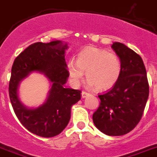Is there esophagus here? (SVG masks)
Returning a JSON list of instances; mask_svg holds the SVG:
<instances>
[{"label":"esophagus","instance_id":"obj_1","mask_svg":"<svg viewBox=\"0 0 157 157\" xmlns=\"http://www.w3.org/2000/svg\"><path fill=\"white\" fill-rule=\"evenodd\" d=\"M89 95H90V94H88V93L85 92V91H82V93H81L82 98H85V97H88Z\"/></svg>","mask_w":157,"mask_h":157}]
</instances>
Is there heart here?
<instances>
[{"mask_svg":"<svg viewBox=\"0 0 157 157\" xmlns=\"http://www.w3.org/2000/svg\"><path fill=\"white\" fill-rule=\"evenodd\" d=\"M70 78L78 86L84 73L87 84L98 90H106L117 83L122 72L121 59L117 54L94 47H87L77 54V62L71 59L67 63Z\"/></svg>","mask_w":157,"mask_h":157,"instance_id":"obj_1","label":"heart"}]
</instances>
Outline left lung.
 <instances>
[{
	"label": "left lung",
	"instance_id": "8db88e82",
	"mask_svg": "<svg viewBox=\"0 0 157 157\" xmlns=\"http://www.w3.org/2000/svg\"><path fill=\"white\" fill-rule=\"evenodd\" d=\"M111 48L121 59L122 72L112 89L98 96L100 103L93 121L104 134L122 136L140 121L148 100L149 83L140 56L119 42L113 43Z\"/></svg>",
	"mask_w": 157,
	"mask_h": 157
}]
</instances>
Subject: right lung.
<instances>
[{"label":"right lung","instance_id":"1","mask_svg":"<svg viewBox=\"0 0 157 157\" xmlns=\"http://www.w3.org/2000/svg\"><path fill=\"white\" fill-rule=\"evenodd\" d=\"M68 46L61 40L33 44L16 57L12 66L9 96L17 117L35 135L53 137L60 134L71 119V107L80 100V90L67 88L69 77L65 53ZM32 72L44 74L50 82L46 100L37 108H30L18 94L19 83Z\"/></svg>","mask_w":157,"mask_h":157}]
</instances>
